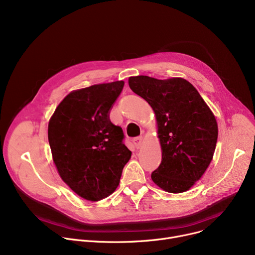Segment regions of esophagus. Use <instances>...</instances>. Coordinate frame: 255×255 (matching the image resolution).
<instances>
[{
  "label": "esophagus",
  "instance_id": "1",
  "mask_svg": "<svg viewBox=\"0 0 255 255\" xmlns=\"http://www.w3.org/2000/svg\"><path fill=\"white\" fill-rule=\"evenodd\" d=\"M142 140H143V137L142 136H139V137H136L132 139V142L134 144V146H136V148H139L142 144Z\"/></svg>",
  "mask_w": 255,
  "mask_h": 255
}]
</instances>
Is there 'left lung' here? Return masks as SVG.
Segmentation results:
<instances>
[{
  "label": "left lung",
  "mask_w": 255,
  "mask_h": 255,
  "mask_svg": "<svg viewBox=\"0 0 255 255\" xmlns=\"http://www.w3.org/2000/svg\"><path fill=\"white\" fill-rule=\"evenodd\" d=\"M128 85L156 116L162 156L153 182L172 193L188 190L212 160L218 136L214 114L185 79L134 76Z\"/></svg>",
  "instance_id": "left-lung-1"
}]
</instances>
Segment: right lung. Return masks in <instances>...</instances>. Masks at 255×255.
Returning a JSON list of instances; mask_svg holds the SVG:
<instances>
[{
  "mask_svg": "<svg viewBox=\"0 0 255 255\" xmlns=\"http://www.w3.org/2000/svg\"><path fill=\"white\" fill-rule=\"evenodd\" d=\"M125 82L89 86L69 94L48 125V141L59 176L81 198L100 201L117 188L131 152L110 111Z\"/></svg>",
  "mask_w": 255,
  "mask_h": 255,
  "instance_id": "add662e5",
  "label": "right lung"
}]
</instances>
